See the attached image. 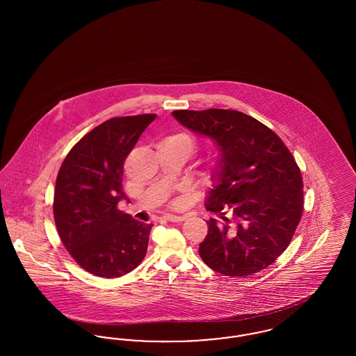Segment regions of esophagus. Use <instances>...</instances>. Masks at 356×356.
<instances>
[{
    "label": "esophagus",
    "instance_id": "1",
    "mask_svg": "<svg viewBox=\"0 0 356 356\" xmlns=\"http://www.w3.org/2000/svg\"><path fill=\"white\" fill-rule=\"evenodd\" d=\"M164 220L170 221V222H180L186 220V216H177V215H167L164 216Z\"/></svg>",
    "mask_w": 356,
    "mask_h": 356
}]
</instances>
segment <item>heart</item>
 <instances>
[{
	"mask_svg": "<svg viewBox=\"0 0 356 356\" xmlns=\"http://www.w3.org/2000/svg\"><path fill=\"white\" fill-rule=\"evenodd\" d=\"M163 141L180 143V144H183V145L186 147L188 153L192 152V149H193V147H195L193 138H192L191 136L186 135V134H176V135L168 136V137H165ZM163 141H161V143H163Z\"/></svg>",
	"mask_w": 356,
	"mask_h": 356,
	"instance_id": "1",
	"label": "heart"
}]
</instances>
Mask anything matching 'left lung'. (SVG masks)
Wrapping results in <instances>:
<instances>
[{
  "mask_svg": "<svg viewBox=\"0 0 356 356\" xmlns=\"http://www.w3.org/2000/svg\"><path fill=\"white\" fill-rule=\"evenodd\" d=\"M195 135L213 141L212 188L200 243L204 263L224 276L260 272L286 251L303 213V180L280 137L260 121L229 109L173 111Z\"/></svg>",
  "mask_w": 356,
  "mask_h": 356,
  "instance_id": "8db88e82",
  "label": "left lung"
}]
</instances>
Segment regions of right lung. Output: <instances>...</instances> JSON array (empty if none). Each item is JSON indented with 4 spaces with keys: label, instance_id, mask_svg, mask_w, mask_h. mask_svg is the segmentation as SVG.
I'll return each instance as SVG.
<instances>
[{
    "label": "right lung",
    "instance_id": "1",
    "mask_svg": "<svg viewBox=\"0 0 356 356\" xmlns=\"http://www.w3.org/2000/svg\"><path fill=\"white\" fill-rule=\"evenodd\" d=\"M156 115L115 118L92 129L67 154L58 170L53 213L69 254L100 277L135 270L148 250L153 224L118 209L124 160Z\"/></svg>",
    "mask_w": 356,
    "mask_h": 356
}]
</instances>
